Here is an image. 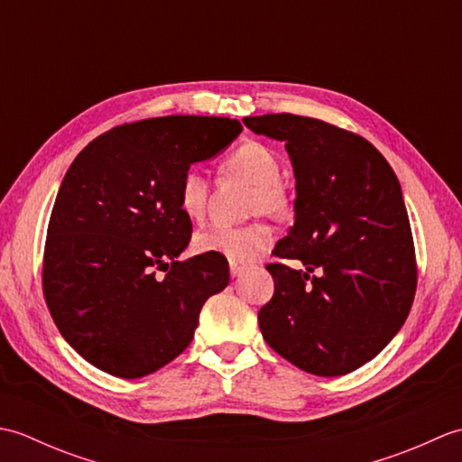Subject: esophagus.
Instances as JSON below:
<instances>
[{"label":"esophagus","mask_w":462,"mask_h":462,"mask_svg":"<svg viewBox=\"0 0 462 462\" xmlns=\"http://www.w3.org/2000/svg\"><path fill=\"white\" fill-rule=\"evenodd\" d=\"M230 273L232 278H238L244 273V266H238V263H230Z\"/></svg>","instance_id":"1"}]
</instances>
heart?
I'll use <instances>...</instances> for the list:
<instances>
[{"instance_id": "obj_1", "label": "heart", "mask_w": 462, "mask_h": 462, "mask_svg": "<svg viewBox=\"0 0 462 462\" xmlns=\"http://www.w3.org/2000/svg\"><path fill=\"white\" fill-rule=\"evenodd\" d=\"M224 172L238 176L254 186L250 194V214H266L282 220L291 212V199L280 182L282 164L278 154L266 144L248 141L234 149L224 159ZM208 180L199 169H189L179 184V204L192 220H199L208 206ZM272 230L263 222L248 226L212 224L196 232L194 250L200 254L222 256L230 263H246L262 256L272 246Z\"/></svg>"}]
</instances>
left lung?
<instances>
[{
  "label": "left lung",
  "mask_w": 462,
  "mask_h": 462,
  "mask_svg": "<svg viewBox=\"0 0 462 462\" xmlns=\"http://www.w3.org/2000/svg\"><path fill=\"white\" fill-rule=\"evenodd\" d=\"M286 143L296 222L268 263L273 296L258 313L268 346L319 377L359 369L395 337L417 290L415 244L401 184L363 136L310 116H246Z\"/></svg>",
  "instance_id": "8db88e82"
}]
</instances>
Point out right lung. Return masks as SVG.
I'll list each match as a JSON object with an SVG mask.
<instances>
[{
  "mask_svg": "<svg viewBox=\"0 0 462 462\" xmlns=\"http://www.w3.org/2000/svg\"><path fill=\"white\" fill-rule=\"evenodd\" d=\"M240 133L224 116H156L99 134L69 166L47 226L43 296L97 369L136 379L164 367L189 347L204 301L228 286L226 258L176 260L192 236L179 184Z\"/></svg>",
  "mask_w": 462,
  "mask_h": 462,
  "instance_id": "1",
  "label": "right lung"
}]
</instances>
